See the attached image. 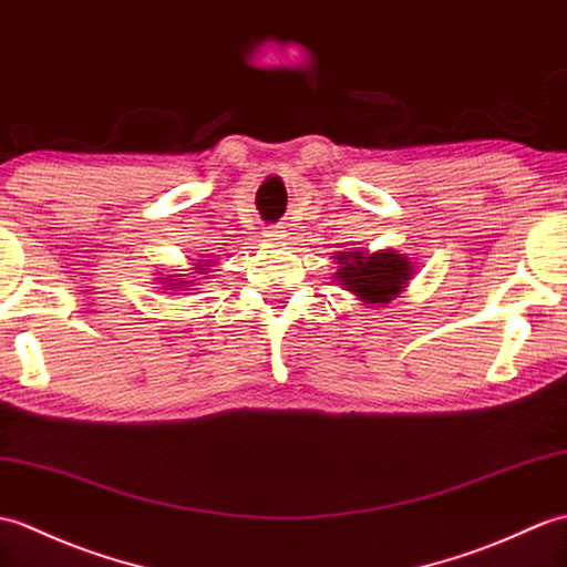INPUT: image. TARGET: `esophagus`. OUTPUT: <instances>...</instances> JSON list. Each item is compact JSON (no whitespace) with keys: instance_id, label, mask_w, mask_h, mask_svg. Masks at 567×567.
Masks as SVG:
<instances>
[{"instance_id":"obj_1","label":"esophagus","mask_w":567,"mask_h":567,"mask_svg":"<svg viewBox=\"0 0 567 567\" xmlns=\"http://www.w3.org/2000/svg\"><path fill=\"white\" fill-rule=\"evenodd\" d=\"M262 236H266V241H275V244H280L287 234H285L280 227H270V229H268L266 234H262Z\"/></svg>"}]
</instances>
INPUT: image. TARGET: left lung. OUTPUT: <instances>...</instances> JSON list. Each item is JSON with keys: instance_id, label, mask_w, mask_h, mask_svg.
<instances>
[{"instance_id": "8db88e82", "label": "left lung", "mask_w": 567, "mask_h": 567, "mask_svg": "<svg viewBox=\"0 0 567 567\" xmlns=\"http://www.w3.org/2000/svg\"><path fill=\"white\" fill-rule=\"evenodd\" d=\"M333 260L338 262L333 280L358 297L364 307L391 305L413 280V260L396 248L374 254L338 251Z\"/></svg>"}]
</instances>
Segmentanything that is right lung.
<instances>
[{
  "label": "right lung",
  "mask_w": 567,
  "mask_h": 567,
  "mask_svg": "<svg viewBox=\"0 0 567 567\" xmlns=\"http://www.w3.org/2000/svg\"><path fill=\"white\" fill-rule=\"evenodd\" d=\"M209 266H213V262L209 260H200L197 262V266L193 268V272H197V275H207L209 272ZM181 275H166V278H159V282L164 285L162 289H171V292H178V289H190L193 287V282L195 280H178ZM188 295V292H186Z\"/></svg>",
  "instance_id": "obj_1"
}]
</instances>
